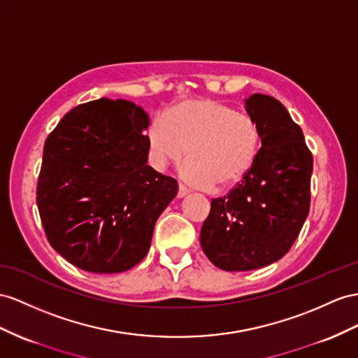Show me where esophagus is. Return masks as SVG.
I'll use <instances>...</instances> for the list:
<instances>
[{"instance_id":"34e87169","label":"esophagus","mask_w":358,"mask_h":358,"mask_svg":"<svg viewBox=\"0 0 358 358\" xmlns=\"http://www.w3.org/2000/svg\"><path fill=\"white\" fill-rule=\"evenodd\" d=\"M187 194H189V189L185 187L182 185H180V186H178V195H177V196H178V198H185Z\"/></svg>"}]
</instances>
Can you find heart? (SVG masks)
Masks as SVG:
<instances>
[{
    "mask_svg": "<svg viewBox=\"0 0 358 358\" xmlns=\"http://www.w3.org/2000/svg\"><path fill=\"white\" fill-rule=\"evenodd\" d=\"M155 166L190 159L182 176L199 187H228L251 171L262 148V131L250 115L215 99L173 106L146 131Z\"/></svg>",
    "mask_w": 358,
    "mask_h": 358,
    "instance_id": "obj_1",
    "label": "heart"
}]
</instances>
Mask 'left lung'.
Here are the masks:
<instances>
[{
  "label": "left lung",
  "mask_w": 358,
  "mask_h": 358,
  "mask_svg": "<svg viewBox=\"0 0 358 358\" xmlns=\"http://www.w3.org/2000/svg\"><path fill=\"white\" fill-rule=\"evenodd\" d=\"M245 110L262 131L251 171L230 194L212 199L201 228V248L216 268L252 271L292 248L310 210L313 155L301 127L273 96L254 94Z\"/></svg>",
  "instance_id": "8db88e82"
}]
</instances>
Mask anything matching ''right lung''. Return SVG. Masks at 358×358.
Listing matches in <instances>:
<instances>
[{
  "mask_svg": "<svg viewBox=\"0 0 358 358\" xmlns=\"http://www.w3.org/2000/svg\"><path fill=\"white\" fill-rule=\"evenodd\" d=\"M148 127L141 106L101 98L72 108L45 142L36 201L48 242L74 266L117 273L148 252L178 192L146 164Z\"/></svg>",
  "mask_w": 358,
  "mask_h": 358,
  "instance_id": "1",
  "label": "right lung"
}]
</instances>
